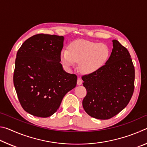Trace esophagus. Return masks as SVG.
<instances>
[{
	"mask_svg": "<svg viewBox=\"0 0 147 147\" xmlns=\"http://www.w3.org/2000/svg\"><path fill=\"white\" fill-rule=\"evenodd\" d=\"M82 82H83L82 80L80 78H78L77 79V84H78V85H82Z\"/></svg>",
	"mask_w": 147,
	"mask_h": 147,
	"instance_id": "obj_1",
	"label": "esophagus"
}]
</instances>
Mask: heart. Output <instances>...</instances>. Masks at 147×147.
<instances>
[{"mask_svg": "<svg viewBox=\"0 0 147 147\" xmlns=\"http://www.w3.org/2000/svg\"><path fill=\"white\" fill-rule=\"evenodd\" d=\"M109 56L106 45L86 40H76L69 44L67 50H62L60 58L65 65L73 67L79 62V70L84 74H91L105 63Z\"/></svg>", "mask_w": 147, "mask_h": 147, "instance_id": "obj_1", "label": "heart"}]
</instances>
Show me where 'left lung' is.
<instances>
[{
  "instance_id": "left-lung-1",
  "label": "left lung",
  "mask_w": 147,
  "mask_h": 147,
  "mask_svg": "<svg viewBox=\"0 0 147 147\" xmlns=\"http://www.w3.org/2000/svg\"><path fill=\"white\" fill-rule=\"evenodd\" d=\"M111 55L104 65L82 76L87 91L84 110L95 119L113 117L128 105L134 91L135 69L130 54L117 40H113Z\"/></svg>"
}]
</instances>
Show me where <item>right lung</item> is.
<instances>
[{"instance_id":"1","label":"right lung","mask_w":147,"mask_h":147,"mask_svg":"<svg viewBox=\"0 0 147 147\" xmlns=\"http://www.w3.org/2000/svg\"><path fill=\"white\" fill-rule=\"evenodd\" d=\"M64 39L36 34L17 51L13 84L22 108L32 115H53L66 93L76 86L77 76L65 72L59 62Z\"/></svg>"}]
</instances>
